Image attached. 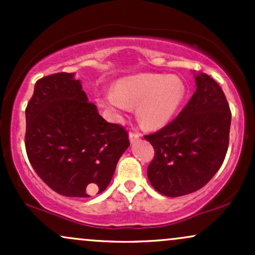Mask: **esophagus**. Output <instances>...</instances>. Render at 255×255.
Instances as JSON below:
<instances>
[{
    "label": "esophagus",
    "instance_id": "1",
    "mask_svg": "<svg viewBox=\"0 0 255 255\" xmlns=\"http://www.w3.org/2000/svg\"><path fill=\"white\" fill-rule=\"evenodd\" d=\"M140 136H141V134H140L139 131H135V130H130L129 131V140H130V142H135Z\"/></svg>",
    "mask_w": 255,
    "mask_h": 255
}]
</instances>
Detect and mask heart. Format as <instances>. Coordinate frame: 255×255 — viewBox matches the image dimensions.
I'll use <instances>...</instances> for the list:
<instances>
[{
    "label": "heart",
    "mask_w": 255,
    "mask_h": 255,
    "mask_svg": "<svg viewBox=\"0 0 255 255\" xmlns=\"http://www.w3.org/2000/svg\"><path fill=\"white\" fill-rule=\"evenodd\" d=\"M186 87L175 75L137 74L119 80L99 103L114 110L125 111L128 107H136L140 124L156 129L171 121L182 104Z\"/></svg>",
    "instance_id": "obj_1"
}]
</instances>
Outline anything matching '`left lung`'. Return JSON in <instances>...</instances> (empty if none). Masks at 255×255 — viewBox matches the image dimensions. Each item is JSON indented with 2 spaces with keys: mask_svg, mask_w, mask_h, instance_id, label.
Listing matches in <instances>:
<instances>
[{
  "mask_svg": "<svg viewBox=\"0 0 255 255\" xmlns=\"http://www.w3.org/2000/svg\"><path fill=\"white\" fill-rule=\"evenodd\" d=\"M181 113L156 133L145 135L154 148L147 177L166 197L197 192L224 162L229 146L231 111L223 90L205 73Z\"/></svg>",
  "mask_w": 255,
  "mask_h": 255,
  "instance_id": "1",
  "label": "left lung"
}]
</instances>
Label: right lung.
Returning a JSON list of instances; mask_svg holds the SVG:
<instances>
[{
  "label": "right lung",
  "mask_w": 255,
  "mask_h": 255,
  "mask_svg": "<svg viewBox=\"0 0 255 255\" xmlns=\"http://www.w3.org/2000/svg\"><path fill=\"white\" fill-rule=\"evenodd\" d=\"M25 113L26 153L52 191L87 198L109 186L129 146L128 131L99 115L73 74L39 79Z\"/></svg>",
  "instance_id": "1"
}]
</instances>
